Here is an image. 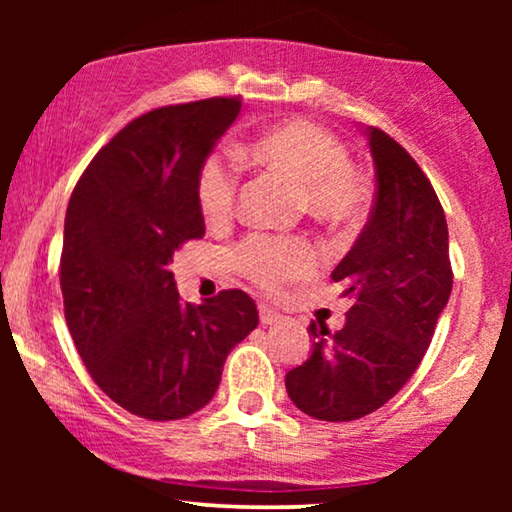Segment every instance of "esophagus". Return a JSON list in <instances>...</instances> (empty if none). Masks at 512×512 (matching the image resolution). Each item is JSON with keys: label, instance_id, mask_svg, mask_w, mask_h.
Returning <instances> with one entry per match:
<instances>
[{"label": "esophagus", "instance_id": "1", "mask_svg": "<svg viewBox=\"0 0 512 512\" xmlns=\"http://www.w3.org/2000/svg\"><path fill=\"white\" fill-rule=\"evenodd\" d=\"M258 314H261V324H263V326H272V324H279V321H282V314L275 312V310H272V307H268V305L258 307Z\"/></svg>", "mask_w": 512, "mask_h": 512}]
</instances>
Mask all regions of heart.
Returning a JSON list of instances; mask_svg holds the SVG:
<instances>
[{
    "label": "heart",
    "instance_id": "obj_1",
    "mask_svg": "<svg viewBox=\"0 0 512 512\" xmlns=\"http://www.w3.org/2000/svg\"><path fill=\"white\" fill-rule=\"evenodd\" d=\"M256 160L300 186L307 212L326 221H347L363 205V186L349 167V153L331 132L310 121H291L265 132L251 146ZM240 167L228 153H212L200 165L195 198L202 219L221 226L233 216ZM235 268L265 291L310 277L319 251L305 237L251 235L233 254Z\"/></svg>",
    "mask_w": 512,
    "mask_h": 512
}]
</instances>
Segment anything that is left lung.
Segmentation results:
<instances>
[{"instance_id":"left-lung-1","label":"left lung","mask_w":512,"mask_h":512,"mask_svg":"<svg viewBox=\"0 0 512 512\" xmlns=\"http://www.w3.org/2000/svg\"><path fill=\"white\" fill-rule=\"evenodd\" d=\"M366 137L373 212L331 275L352 307L335 333L312 321V354L286 373L291 401L321 422H352L394 398L424 359L452 291L447 221L431 181L387 132L366 128Z\"/></svg>"}]
</instances>
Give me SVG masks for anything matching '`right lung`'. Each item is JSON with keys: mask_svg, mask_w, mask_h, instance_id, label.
<instances>
[{"mask_svg": "<svg viewBox=\"0 0 512 512\" xmlns=\"http://www.w3.org/2000/svg\"><path fill=\"white\" fill-rule=\"evenodd\" d=\"M240 109V97H209L135 118L90 160L67 205V328L97 387L153 422L205 408L230 349L258 326L244 291L181 303L170 272L174 251L205 235L195 179Z\"/></svg>", "mask_w": 512, "mask_h": 512, "instance_id": "1", "label": "right lung"}]
</instances>
